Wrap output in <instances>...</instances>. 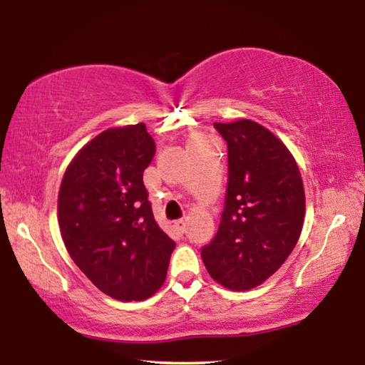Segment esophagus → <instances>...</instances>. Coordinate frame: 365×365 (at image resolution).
<instances>
[{"mask_svg": "<svg viewBox=\"0 0 365 365\" xmlns=\"http://www.w3.org/2000/svg\"><path fill=\"white\" fill-rule=\"evenodd\" d=\"M174 227H175V230L180 233V235H183L185 233V230H187V225H185V220H175L174 222Z\"/></svg>", "mask_w": 365, "mask_h": 365, "instance_id": "esophagus-1", "label": "esophagus"}]
</instances>
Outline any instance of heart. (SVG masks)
Here are the masks:
<instances>
[{
	"label": "heart",
	"mask_w": 365,
	"mask_h": 365,
	"mask_svg": "<svg viewBox=\"0 0 365 365\" xmlns=\"http://www.w3.org/2000/svg\"><path fill=\"white\" fill-rule=\"evenodd\" d=\"M197 143H202V140H201V138H197V137H195V138H191V141H190V146L197 145Z\"/></svg>",
	"instance_id": "heart-1"
}]
</instances>
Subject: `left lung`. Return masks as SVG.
<instances>
[{
  "instance_id": "left-lung-1",
  "label": "left lung",
  "mask_w": 365,
  "mask_h": 365,
  "mask_svg": "<svg viewBox=\"0 0 365 365\" xmlns=\"http://www.w3.org/2000/svg\"><path fill=\"white\" fill-rule=\"evenodd\" d=\"M214 127L227 141L228 183L219 230L201 257L222 287L246 292L274 275L294 250L304 187L293 154L265 127L250 119Z\"/></svg>"
}]
</instances>
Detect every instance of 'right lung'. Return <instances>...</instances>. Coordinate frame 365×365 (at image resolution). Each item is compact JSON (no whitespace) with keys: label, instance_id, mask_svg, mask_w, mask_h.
Returning <instances> with one entry per match:
<instances>
[{"label":"right lung","instance_id":"obj_1","mask_svg":"<svg viewBox=\"0 0 365 365\" xmlns=\"http://www.w3.org/2000/svg\"><path fill=\"white\" fill-rule=\"evenodd\" d=\"M156 145L143 122L108 128L64 172L61 237L77 267L104 294L143 301L163 287L174 240L154 220L143 172Z\"/></svg>","mask_w":365,"mask_h":365}]
</instances>
